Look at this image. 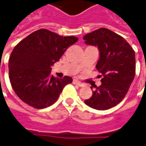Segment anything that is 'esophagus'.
Segmentation results:
<instances>
[{
	"label": "esophagus",
	"mask_w": 146,
	"mask_h": 146,
	"mask_svg": "<svg viewBox=\"0 0 146 146\" xmlns=\"http://www.w3.org/2000/svg\"><path fill=\"white\" fill-rule=\"evenodd\" d=\"M73 84H74V85H77V86H80V87L84 86V84H83V83H81V81H79L78 80H73Z\"/></svg>",
	"instance_id": "1"
}]
</instances>
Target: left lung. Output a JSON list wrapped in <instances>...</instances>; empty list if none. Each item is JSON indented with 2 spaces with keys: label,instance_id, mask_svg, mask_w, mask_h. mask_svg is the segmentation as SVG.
Listing matches in <instances>:
<instances>
[{
  "label": "left lung",
  "instance_id": "1",
  "mask_svg": "<svg viewBox=\"0 0 146 146\" xmlns=\"http://www.w3.org/2000/svg\"><path fill=\"white\" fill-rule=\"evenodd\" d=\"M83 39L86 44L99 49L96 68L102 76V85L95 87L85 103L95 110H106L121 102L131 86L135 77V52L121 36L106 28L86 34Z\"/></svg>",
  "mask_w": 146,
  "mask_h": 146
}]
</instances>
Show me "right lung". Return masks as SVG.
<instances>
[{"mask_svg":"<svg viewBox=\"0 0 146 146\" xmlns=\"http://www.w3.org/2000/svg\"><path fill=\"white\" fill-rule=\"evenodd\" d=\"M78 40L76 36H61L48 29H39L15 46L9 60V76L18 98L35 109L54 104L72 77L56 78L51 66L65 50Z\"/></svg>","mask_w":146,"mask_h":146,"instance_id":"add662e5","label":"right lung"}]
</instances>
